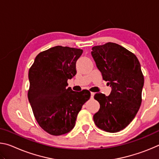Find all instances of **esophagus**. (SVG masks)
Returning <instances> with one entry per match:
<instances>
[{"instance_id": "obj_1", "label": "esophagus", "mask_w": 159, "mask_h": 159, "mask_svg": "<svg viewBox=\"0 0 159 159\" xmlns=\"http://www.w3.org/2000/svg\"><path fill=\"white\" fill-rule=\"evenodd\" d=\"M94 95H95V93L91 92V93H90V98H91V99H93Z\"/></svg>"}]
</instances>
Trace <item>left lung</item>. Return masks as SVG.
<instances>
[{
  "label": "left lung",
  "mask_w": 159,
  "mask_h": 159,
  "mask_svg": "<svg viewBox=\"0 0 159 159\" xmlns=\"http://www.w3.org/2000/svg\"><path fill=\"white\" fill-rule=\"evenodd\" d=\"M102 78L108 81L109 96L96 93L100 108L93 116L95 125L109 133H117L130 124L142 103L144 76L138 59L114 43L94 46L91 52Z\"/></svg>",
  "instance_id": "1"
}]
</instances>
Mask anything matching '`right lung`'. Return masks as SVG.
<instances>
[{"mask_svg": "<svg viewBox=\"0 0 159 159\" xmlns=\"http://www.w3.org/2000/svg\"><path fill=\"white\" fill-rule=\"evenodd\" d=\"M82 53L81 49L58 45L40 52L29 69V101L39 125L52 135L71 131L90 98L89 90L76 92L67 88Z\"/></svg>", "mask_w": 159, "mask_h": 159, "instance_id": "right-lung-1", "label": "right lung"}]
</instances>
